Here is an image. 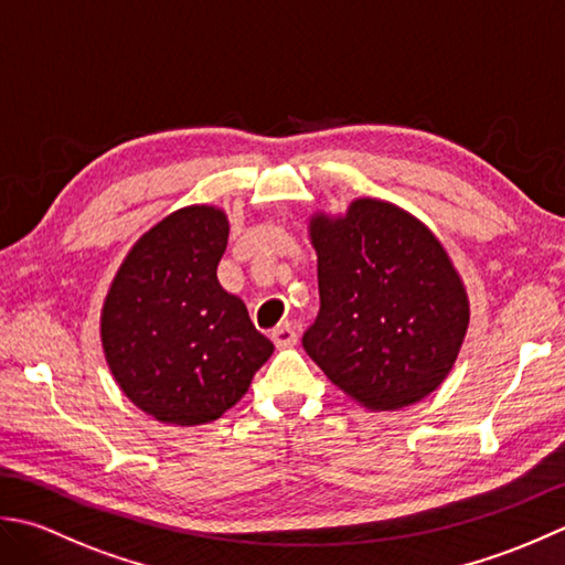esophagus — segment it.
<instances>
[{"label":"esophagus","instance_id":"1","mask_svg":"<svg viewBox=\"0 0 565 565\" xmlns=\"http://www.w3.org/2000/svg\"><path fill=\"white\" fill-rule=\"evenodd\" d=\"M273 341L278 349H290L297 343V329L292 321H282V324L273 331Z\"/></svg>","mask_w":565,"mask_h":565}]
</instances>
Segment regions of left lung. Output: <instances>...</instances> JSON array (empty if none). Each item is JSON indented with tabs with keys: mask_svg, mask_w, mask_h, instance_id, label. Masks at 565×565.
I'll list each match as a JSON object with an SVG mask.
<instances>
[{
	"mask_svg": "<svg viewBox=\"0 0 565 565\" xmlns=\"http://www.w3.org/2000/svg\"><path fill=\"white\" fill-rule=\"evenodd\" d=\"M319 315L302 347L363 407L414 405L439 387L466 339L470 307L451 258L417 216L353 200L309 222Z\"/></svg>",
	"mask_w": 565,
	"mask_h": 565,
	"instance_id": "1",
	"label": "left lung"
}]
</instances>
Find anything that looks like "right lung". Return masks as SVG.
Returning a JSON list of instances; mask_svg holds the SVG:
<instances>
[{
	"label": "right lung",
	"mask_w": 565,
	"mask_h": 565,
	"mask_svg": "<svg viewBox=\"0 0 565 565\" xmlns=\"http://www.w3.org/2000/svg\"><path fill=\"white\" fill-rule=\"evenodd\" d=\"M222 210L192 204L136 241L102 309L109 371L138 409L194 427L222 417L270 359L273 341L216 280Z\"/></svg>",
	"instance_id": "right-lung-1"
}]
</instances>
